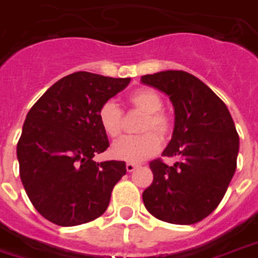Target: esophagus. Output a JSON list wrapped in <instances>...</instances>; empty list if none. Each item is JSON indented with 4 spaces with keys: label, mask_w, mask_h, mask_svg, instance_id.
Returning a JSON list of instances; mask_svg holds the SVG:
<instances>
[{
    "label": "esophagus",
    "mask_w": 258,
    "mask_h": 258,
    "mask_svg": "<svg viewBox=\"0 0 258 258\" xmlns=\"http://www.w3.org/2000/svg\"><path fill=\"white\" fill-rule=\"evenodd\" d=\"M135 169H137L136 163H131V162L126 163V170H127V172H129V173L135 172Z\"/></svg>",
    "instance_id": "esophagus-1"
}]
</instances>
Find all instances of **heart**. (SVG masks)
Segmentation results:
<instances>
[{"instance_id": "1", "label": "heart", "mask_w": 258, "mask_h": 258, "mask_svg": "<svg viewBox=\"0 0 258 258\" xmlns=\"http://www.w3.org/2000/svg\"><path fill=\"white\" fill-rule=\"evenodd\" d=\"M127 100L137 110L146 112L140 131L146 132L140 136H126L116 140L111 146V155L125 162L139 163L157 154L161 139H165L172 132V118L163 112V99L157 90L151 88H140L127 96ZM97 119L107 136L118 137L123 127V112L115 101L103 103L97 111ZM152 130V132H150ZM156 133L154 134L153 132Z\"/></svg>"}]
</instances>
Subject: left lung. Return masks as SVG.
Listing matches in <instances>:
<instances>
[{
	"mask_svg": "<svg viewBox=\"0 0 258 258\" xmlns=\"http://www.w3.org/2000/svg\"><path fill=\"white\" fill-rule=\"evenodd\" d=\"M144 85L169 96L174 129L163 157H177L172 166L150 162L152 184L143 202L157 219L172 224H195L219 206L236 169L239 136L224 101L185 71L168 70L143 75Z\"/></svg>",
	"mask_w": 258,
	"mask_h": 258,
	"instance_id": "1",
	"label": "left lung"
}]
</instances>
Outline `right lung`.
Instances as JSON below:
<instances>
[{"mask_svg": "<svg viewBox=\"0 0 258 258\" xmlns=\"http://www.w3.org/2000/svg\"><path fill=\"white\" fill-rule=\"evenodd\" d=\"M129 82L78 71L53 84L30 108L18 143L19 170L33 206L50 223L85 224L108 208L126 165L93 161L110 146L97 111Z\"/></svg>", "mask_w": 258, "mask_h": 258, "instance_id": "1", "label": "right lung"}]
</instances>
